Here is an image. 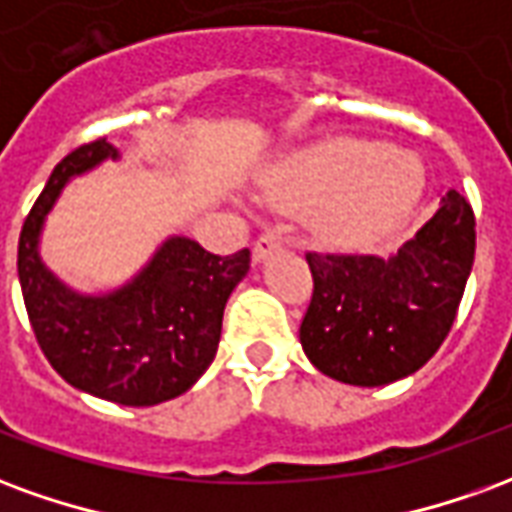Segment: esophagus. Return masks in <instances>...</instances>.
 Listing matches in <instances>:
<instances>
[{
  "instance_id": "34e87169",
  "label": "esophagus",
  "mask_w": 512,
  "mask_h": 512,
  "mask_svg": "<svg viewBox=\"0 0 512 512\" xmlns=\"http://www.w3.org/2000/svg\"><path fill=\"white\" fill-rule=\"evenodd\" d=\"M282 246V235H279V230H266V233L257 235L255 241V249H252V255H255V260H266L274 249H279Z\"/></svg>"
}]
</instances>
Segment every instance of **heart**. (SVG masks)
<instances>
[{"mask_svg": "<svg viewBox=\"0 0 512 512\" xmlns=\"http://www.w3.org/2000/svg\"><path fill=\"white\" fill-rule=\"evenodd\" d=\"M422 186L417 158L376 142L334 139L277 164L263 180V194L279 211H312L326 244L351 246L400 222Z\"/></svg>", "mask_w": 512, "mask_h": 512, "instance_id": "obj_1", "label": "heart"}]
</instances>
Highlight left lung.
<instances>
[{"mask_svg": "<svg viewBox=\"0 0 512 512\" xmlns=\"http://www.w3.org/2000/svg\"><path fill=\"white\" fill-rule=\"evenodd\" d=\"M312 299L299 337L323 376L392 384L439 351L474 263V211L458 191L395 257L307 252Z\"/></svg>", "mask_w": 512, "mask_h": 512, "instance_id": "8db88e82", "label": "left lung"}]
</instances>
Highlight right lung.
Wrapping results in <instances>:
<instances>
[{
  "label": "right lung",
  "instance_id": "add662e5",
  "mask_svg": "<svg viewBox=\"0 0 512 512\" xmlns=\"http://www.w3.org/2000/svg\"><path fill=\"white\" fill-rule=\"evenodd\" d=\"M117 156L106 136L84 142L51 172L18 235V279L32 332L68 384L120 406H156L183 395L208 370L222 337L224 304L249 271V249L211 255L172 238L153 263L104 299H84L43 268V216L71 175Z\"/></svg>",
  "mask_w": 512,
  "mask_h": 512
}]
</instances>
